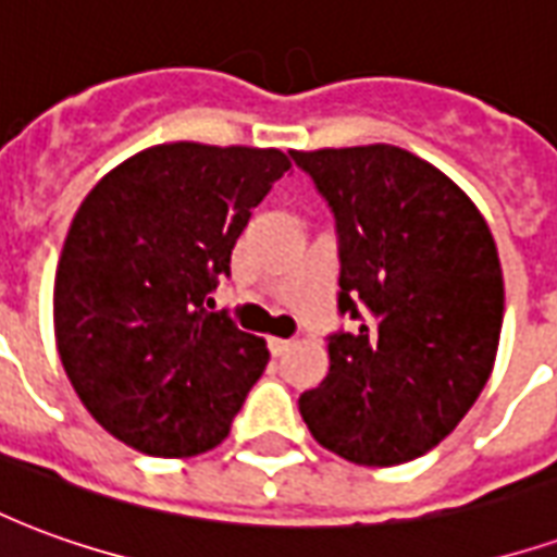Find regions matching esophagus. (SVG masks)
I'll return each instance as SVG.
<instances>
[{"label":"esophagus","mask_w":557,"mask_h":557,"mask_svg":"<svg viewBox=\"0 0 557 557\" xmlns=\"http://www.w3.org/2000/svg\"><path fill=\"white\" fill-rule=\"evenodd\" d=\"M268 349H271V355H274V358H280V355H286V351L292 349V339L268 337Z\"/></svg>","instance_id":"1"}]
</instances>
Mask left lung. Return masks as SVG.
<instances>
[{
    "instance_id": "8db88e82",
    "label": "left lung",
    "mask_w": 557,
    "mask_h": 557,
    "mask_svg": "<svg viewBox=\"0 0 557 557\" xmlns=\"http://www.w3.org/2000/svg\"><path fill=\"white\" fill-rule=\"evenodd\" d=\"M334 208L339 313L327 375L298 399L313 438L355 466H399L456 430L490 382L504 315L495 238L430 160L373 143L292 151Z\"/></svg>"
}]
</instances>
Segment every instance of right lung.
<instances>
[{
    "label": "right lung",
    "instance_id": "obj_1",
    "mask_svg": "<svg viewBox=\"0 0 557 557\" xmlns=\"http://www.w3.org/2000/svg\"><path fill=\"white\" fill-rule=\"evenodd\" d=\"M289 166L280 148L160 143L77 208L55 268V346L83 406L127 447L187 459L230 435L268 349L206 301Z\"/></svg>",
    "mask_w": 557,
    "mask_h": 557
}]
</instances>
